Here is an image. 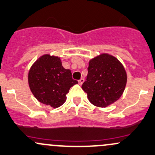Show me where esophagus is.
I'll use <instances>...</instances> for the list:
<instances>
[{
  "label": "esophagus",
  "instance_id": "1",
  "mask_svg": "<svg viewBox=\"0 0 155 155\" xmlns=\"http://www.w3.org/2000/svg\"><path fill=\"white\" fill-rule=\"evenodd\" d=\"M84 79H83V78H81V79H79V84H82V83L84 82Z\"/></svg>",
  "mask_w": 155,
  "mask_h": 155
}]
</instances>
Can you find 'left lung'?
I'll return each instance as SVG.
<instances>
[{"instance_id":"1","label":"left lung","mask_w":155,"mask_h":155,"mask_svg":"<svg viewBox=\"0 0 155 155\" xmlns=\"http://www.w3.org/2000/svg\"><path fill=\"white\" fill-rule=\"evenodd\" d=\"M87 71L82 88L93 105L105 107L118 100L127 82L126 72L118 59L102 54L91 60Z\"/></svg>"}]
</instances>
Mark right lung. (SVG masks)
<instances>
[{"mask_svg": "<svg viewBox=\"0 0 155 155\" xmlns=\"http://www.w3.org/2000/svg\"><path fill=\"white\" fill-rule=\"evenodd\" d=\"M28 82L34 97L53 107L63 105L70 88L78 83L71 71L63 68L60 58L50 55L42 56L31 67Z\"/></svg>", "mask_w": 155, "mask_h": 155, "instance_id": "add662e5", "label": "right lung"}]
</instances>
